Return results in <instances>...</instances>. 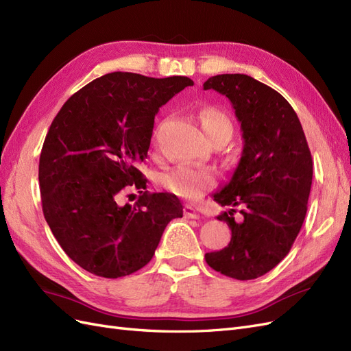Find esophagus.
Returning a JSON list of instances; mask_svg holds the SVG:
<instances>
[{"label": "esophagus", "instance_id": "1", "mask_svg": "<svg viewBox=\"0 0 351 351\" xmlns=\"http://www.w3.org/2000/svg\"><path fill=\"white\" fill-rule=\"evenodd\" d=\"M184 217L189 219H199L200 214L193 206H186L184 208Z\"/></svg>", "mask_w": 351, "mask_h": 351}]
</instances>
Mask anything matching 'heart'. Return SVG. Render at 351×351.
<instances>
[{
  "label": "heart",
  "instance_id": "b5f03b06",
  "mask_svg": "<svg viewBox=\"0 0 351 351\" xmlns=\"http://www.w3.org/2000/svg\"><path fill=\"white\" fill-rule=\"evenodd\" d=\"M202 125L206 134L224 129V127L232 125L227 117L215 108H206L200 112ZM159 183L169 192L184 197V199H197L204 195L206 190L214 187L215 174L210 169L204 168H192V167H176L169 169L168 173L159 177Z\"/></svg>",
  "mask_w": 351,
  "mask_h": 351
}]
</instances>
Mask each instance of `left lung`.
<instances>
[{"label":"left lung","mask_w":351,"mask_h":351,"mask_svg":"<svg viewBox=\"0 0 351 351\" xmlns=\"http://www.w3.org/2000/svg\"><path fill=\"white\" fill-rule=\"evenodd\" d=\"M227 97L240 123L243 151L230 182L212 195L241 206L243 221L222 212L228 246L205 254L212 269L236 280L262 277L287 256L307 210L313 162L299 117L277 90L247 74H218L204 83Z\"/></svg>","instance_id":"1"}]
</instances>
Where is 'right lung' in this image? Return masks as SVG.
Listing matches in <instances>:
<instances>
[{
	"label": "right lung",
	"instance_id": "1",
	"mask_svg": "<svg viewBox=\"0 0 351 351\" xmlns=\"http://www.w3.org/2000/svg\"><path fill=\"white\" fill-rule=\"evenodd\" d=\"M193 80L114 71L62 105L39 158L44 217L69 258L90 274L119 278L143 268L167 224L183 217L176 195L149 193L139 171L155 115ZM141 192L119 205L125 186Z\"/></svg>",
	"mask_w": 351,
	"mask_h": 351
}]
</instances>
